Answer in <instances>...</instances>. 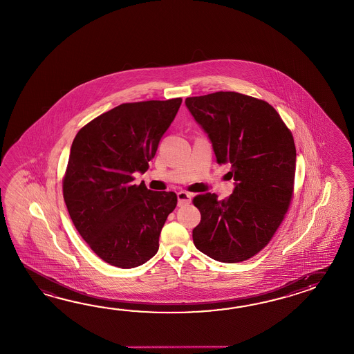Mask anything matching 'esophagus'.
I'll use <instances>...</instances> for the list:
<instances>
[{"instance_id":"esophagus-1","label":"esophagus","mask_w":354,"mask_h":354,"mask_svg":"<svg viewBox=\"0 0 354 354\" xmlns=\"http://www.w3.org/2000/svg\"><path fill=\"white\" fill-rule=\"evenodd\" d=\"M192 202V194L187 192H179L178 193V205H189Z\"/></svg>"}]
</instances>
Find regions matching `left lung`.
Instances as JSON below:
<instances>
[{"label":"left lung","mask_w":354,"mask_h":354,"mask_svg":"<svg viewBox=\"0 0 354 354\" xmlns=\"http://www.w3.org/2000/svg\"><path fill=\"white\" fill-rule=\"evenodd\" d=\"M212 142L218 164H231L232 194H199L196 249L222 263L250 259L267 246L293 196L296 147L291 131L264 100L234 91L185 99Z\"/></svg>","instance_id":"left-lung-1"}]
</instances>
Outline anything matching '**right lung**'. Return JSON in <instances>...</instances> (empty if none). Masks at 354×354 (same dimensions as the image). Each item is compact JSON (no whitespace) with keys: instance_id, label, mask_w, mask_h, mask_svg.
<instances>
[{"instance_id":"right-lung-1","label":"right lung","mask_w":354,"mask_h":354,"mask_svg":"<svg viewBox=\"0 0 354 354\" xmlns=\"http://www.w3.org/2000/svg\"><path fill=\"white\" fill-rule=\"evenodd\" d=\"M181 97L126 102L93 119L72 142L63 198L91 250L114 267L136 268L158 250L174 192L136 185L180 108Z\"/></svg>"}]
</instances>
